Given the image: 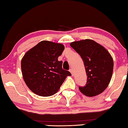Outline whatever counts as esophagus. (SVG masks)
<instances>
[{
  "mask_svg": "<svg viewBox=\"0 0 128 128\" xmlns=\"http://www.w3.org/2000/svg\"><path fill=\"white\" fill-rule=\"evenodd\" d=\"M69 72L71 73L72 75V76H73V69H70L69 70Z\"/></svg>",
  "mask_w": 128,
  "mask_h": 128,
  "instance_id": "34e87169",
  "label": "esophagus"
}]
</instances>
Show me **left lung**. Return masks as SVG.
Masks as SVG:
<instances>
[{
	"label": "left lung",
	"mask_w": 128,
	"mask_h": 128,
	"mask_svg": "<svg viewBox=\"0 0 128 128\" xmlns=\"http://www.w3.org/2000/svg\"><path fill=\"white\" fill-rule=\"evenodd\" d=\"M70 46L83 59L87 76L80 92L88 97L99 95L106 88L113 73L114 61L111 54L93 40L86 39L70 43Z\"/></svg>",
	"instance_id": "1"
}]
</instances>
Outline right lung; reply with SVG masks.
I'll list each match as a JSON object with an SVG mask.
<instances>
[{
	"mask_svg": "<svg viewBox=\"0 0 128 128\" xmlns=\"http://www.w3.org/2000/svg\"><path fill=\"white\" fill-rule=\"evenodd\" d=\"M64 49L62 44L42 41L24 54L21 62L22 78L34 93L42 97L54 95L66 77L71 76L58 59Z\"/></svg>",
	"mask_w": 128,
	"mask_h": 128,
	"instance_id": "right-lung-1",
	"label": "right lung"
}]
</instances>
